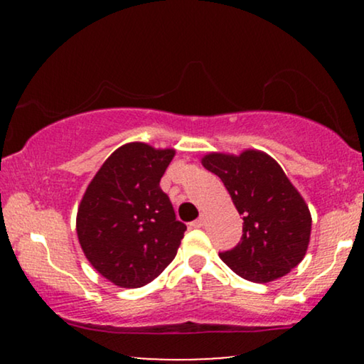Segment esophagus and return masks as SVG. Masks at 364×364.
Masks as SVG:
<instances>
[{
  "instance_id": "esophagus-1",
  "label": "esophagus",
  "mask_w": 364,
  "mask_h": 364,
  "mask_svg": "<svg viewBox=\"0 0 364 364\" xmlns=\"http://www.w3.org/2000/svg\"><path fill=\"white\" fill-rule=\"evenodd\" d=\"M191 225H192L193 228H202L203 225H205V218H203V217H198L197 220H193V222L191 223Z\"/></svg>"
}]
</instances>
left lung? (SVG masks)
<instances>
[{"label":"left lung","instance_id":"8db88e82","mask_svg":"<svg viewBox=\"0 0 364 364\" xmlns=\"http://www.w3.org/2000/svg\"><path fill=\"white\" fill-rule=\"evenodd\" d=\"M202 164L222 178L243 215L240 242L222 252V260L248 282L267 283L287 275L305 257L311 215L283 168L260 151L208 154Z\"/></svg>","mask_w":364,"mask_h":364}]
</instances>
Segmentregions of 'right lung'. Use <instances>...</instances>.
<instances>
[{
    "label": "right lung",
    "instance_id": "right-lung-1",
    "mask_svg": "<svg viewBox=\"0 0 364 364\" xmlns=\"http://www.w3.org/2000/svg\"><path fill=\"white\" fill-rule=\"evenodd\" d=\"M173 154L126 144L102 164L84 193L76 220L79 243L89 263L114 285H147L177 255L187 227L159 186Z\"/></svg>",
    "mask_w": 364,
    "mask_h": 364
}]
</instances>
